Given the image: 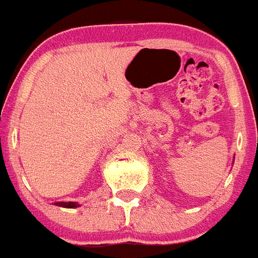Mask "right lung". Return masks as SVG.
<instances>
[{"instance_id": "obj_1", "label": "right lung", "mask_w": 258, "mask_h": 258, "mask_svg": "<svg viewBox=\"0 0 258 258\" xmlns=\"http://www.w3.org/2000/svg\"><path fill=\"white\" fill-rule=\"evenodd\" d=\"M55 205L59 207H66V209H76V207H80V205L77 202H55Z\"/></svg>"}]
</instances>
